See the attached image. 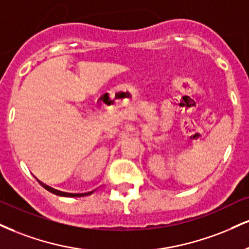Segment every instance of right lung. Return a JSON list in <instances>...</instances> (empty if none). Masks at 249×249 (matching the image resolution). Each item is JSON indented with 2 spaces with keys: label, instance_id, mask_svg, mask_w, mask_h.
<instances>
[{
  "label": "right lung",
  "instance_id": "right-lung-1",
  "mask_svg": "<svg viewBox=\"0 0 249 249\" xmlns=\"http://www.w3.org/2000/svg\"><path fill=\"white\" fill-rule=\"evenodd\" d=\"M45 188H46L47 190L49 191H51V193H53V194H55V195H59V196H74V197H77V196H87V195H90V194H92L94 193V191H90V193H86V194H67V193H61V191H58V190H55V189H52V188H50V187H47V185H44Z\"/></svg>",
  "mask_w": 249,
  "mask_h": 249
}]
</instances>
